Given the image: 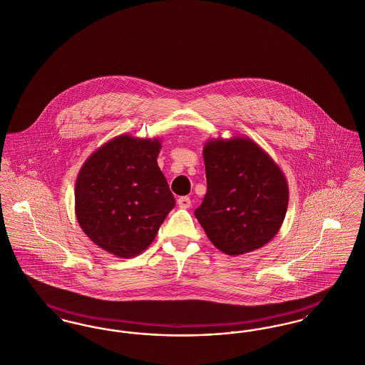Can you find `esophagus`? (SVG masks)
<instances>
[{"mask_svg":"<svg viewBox=\"0 0 365 365\" xmlns=\"http://www.w3.org/2000/svg\"><path fill=\"white\" fill-rule=\"evenodd\" d=\"M178 205H179V208H190L191 200L189 197H179L178 198Z\"/></svg>","mask_w":365,"mask_h":365,"instance_id":"esophagus-1","label":"esophagus"}]
</instances>
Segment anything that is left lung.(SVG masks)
<instances>
[{
	"label": "left lung",
	"instance_id": "left-lung-1",
	"mask_svg": "<svg viewBox=\"0 0 365 365\" xmlns=\"http://www.w3.org/2000/svg\"><path fill=\"white\" fill-rule=\"evenodd\" d=\"M202 156L207 194L195 217L228 256L269 242L284 220L289 186L278 164L247 137L209 139Z\"/></svg>",
	"mask_w": 365,
	"mask_h": 365
}]
</instances>
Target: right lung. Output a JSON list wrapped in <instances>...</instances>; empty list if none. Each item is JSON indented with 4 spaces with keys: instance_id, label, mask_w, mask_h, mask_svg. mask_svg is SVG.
<instances>
[{
    "instance_id": "add662e5",
    "label": "right lung",
    "mask_w": 365,
    "mask_h": 365,
    "mask_svg": "<svg viewBox=\"0 0 365 365\" xmlns=\"http://www.w3.org/2000/svg\"><path fill=\"white\" fill-rule=\"evenodd\" d=\"M160 149V138L119 135L91 153L78 174V223L93 242L116 257H135L148 249L175 207L157 164Z\"/></svg>"
}]
</instances>
